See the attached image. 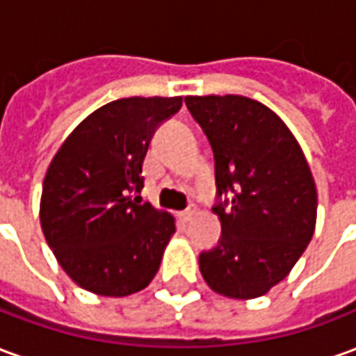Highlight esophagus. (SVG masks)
Wrapping results in <instances>:
<instances>
[{
    "label": "esophagus",
    "instance_id": "esophagus-1",
    "mask_svg": "<svg viewBox=\"0 0 356 356\" xmlns=\"http://www.w3.org/2000/svg\"><path fill=\"white\" fill-rule=\"evenodd\" d=\"M194 216H196V206H191V208H186L185 211H181V213H179V217H181L183 221H191Z\"/></svg>",
    "mask_w": 356,
    "mask_h": 356
}]
</instances>
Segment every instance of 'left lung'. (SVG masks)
I'll return each instance as SVG.
<instances>
[{
	"label": "left lung",
	"instance_id": "1",
	"mask_svg": "<svg viewBox=\"0 0 356 356\" xmlns=\"http://www.w3.org/2000/svg\"><path fill=\"white\" fill-rule=\"evenodd\" d=\"M216 156L213 213L221 240L200 254L211 290L231 299L265 296L290 275L313 238L316 185L298 139L263 102L242 95L186 97Z\"/></svg>",
	"mask_w": 356,
	"mask_h": 356
}]
</instances>
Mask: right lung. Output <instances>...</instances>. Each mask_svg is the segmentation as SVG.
Returning a JSON list of instances; mask_svg holds the SVG:
<instances>
[{
    "label": "right lung",
    "instance_id": "add662e5",
    "mask_svg": "<svg viewBox=\"0 0 356 356\" xmlns=\"http://www.w3.org/2000/svg\"><path fill=\"white\" fill-rule=\"evenodd\" d=\"M183 97H127L91 112L53 156L40 200L43 236L83 290L125 298L145 290L175 234V217L140 204L143 163L160 122Z\"/></svg>",
    "mask_w": 356,
    "mask_h": 356
}]
</instances>
